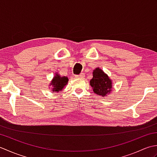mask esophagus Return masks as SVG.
<instances>
[{"label":"esophagus","mask_w":157,"mask_h":157,"mask_svg":"<svg viewBox=\"0 0 157 157\" xmlns=\"http://www.w3.org/2000/svg\"><path fill=\"white\" fill-rule=\"evenodd\" d=\"M84 77H85L84 74H83V73H82V74H80V75H75V78H77V79H79V78L83 79V78H84Z\"/></svg>","instance_id":"esophagus-1"}]
</instances>
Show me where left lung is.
<instances>
[{"label": "left lung", "instance_id": "1", "mask_svg": "<svg viewBox=\"0 0 157 157\" xmlns=\"http://www.w3.org/2000/svg\"><path fill=\"white\" fill-rule=\"evenodd\" d=\"M92 78L90 81V85L95 94L102 97L108 96L113 90V82L108 75L101 68L96 67L93 70Z\"/></svg>", "mask_w": 157, "mask_h": 157}]
</instances>
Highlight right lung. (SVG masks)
I'll use <instances>...</instances> for the list:
<instances>
[{
    "label": "right lung",
    "mask_w": 157,
    "mask_h": 157,
    "mask_svg": "<svg viewBox=\"0 0 157 157\" xmlns=\"http://www.w3.org/2000/svg\"><path fill=\"white\" fill-rule=\"evenodd\" d=\"M69 79L67 76H61L59 73H56L49 84L50 89L52 92L62 91L65 86L67 84Z\"/></svg>",
    "instance_id": "obj_1"
}]
</instances>
